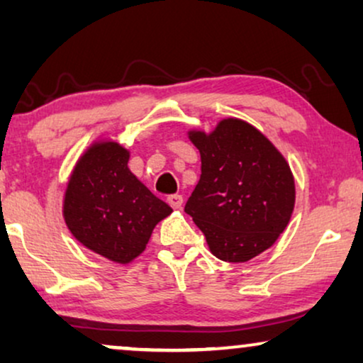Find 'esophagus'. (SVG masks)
Masks as SVG:
<instances>
[{
  "label": "esophagus",
  "mask_w": 363,
  "mask_h": 363,
  "mask_svg": "<svg viewBox=\"0 0 363 363\" xmlns=\"http://www.w3.org/2000/svg\"><path fill=\"white\" fill-rule=\"evenodd\" d=\"M167 201L172 208H175V210H180L182 205H183V196L182 195H170L167 198Z\"/></svg>",
  "instance_id": "obj_1"
}]
</instances>
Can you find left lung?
I'll return each mask as SVG.
<instances>
[{"instance_id":"8db88e82","label":"left lung","mask_w":363,"mask_h":363,"mask_svg":"<svg viewBox=\"0 0 363 363\" xmlns=\"http://www.w3.org/2000/svg\"><path fill=\"white\" fill-rule=\"evenodd\" d=\"M200 182L185 211L218 259L246 262L274 245L291 220L294 177L281 152L251 123L223 118L210 133L190 130Z\"/></svg>"}]
</instances>
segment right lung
Here are the masks:
<instances>
[{"instance_id": "1", "label": "right lung", "mask_w": 363, "mask_h": 363, "mask_svg": "<svg viewBox=\"0 0 363 363\" xmlns=\"http://www.w3.org/2000/svg\"><path fill=\"white\" fill-rule=\"evenodd\" d=\"M128 158L121 143L94 142L74 167L62 205L72 236L118 264L140 256L157 223L173 211L133 175Z\"/></svg>"}]
</instances>
